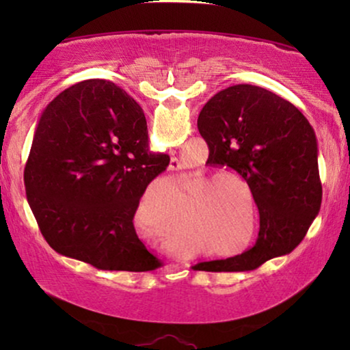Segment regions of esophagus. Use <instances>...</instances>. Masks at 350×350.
<instances>
[{
  "instance_id": "1",
  "label": "esophagus",
  "mask_w": 350,
  "mask_h": 350,
  "mask_svg": "<svg viewBox=\"0 0 350 350\" xmlns=\"http://www.w3.org/2000/svg\"><path fill=\"white\" fill-rule=\"evenodd\" d=\"M181 169V164H180V161L176 159V157H172V161H170V170H180Z\"/></svg>"
}]
</instances>
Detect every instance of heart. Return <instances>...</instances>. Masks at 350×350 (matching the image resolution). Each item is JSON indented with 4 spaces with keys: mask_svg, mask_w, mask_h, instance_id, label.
Wrapping results in <instances>:
<instances>
[{
    "mask_svg": "<svg viewBox=\"0 0 350 350\" xmlns=\"http://www.w3.org/2000/svg\"><path fill=\"white\" fill-rule=\"evenodd\" d=\"M226 180H234L237 181L239 185L242 186H247L245 181H243L241 176L239 175H234V174H226V172H223V174H217V175H212L210 178H205V180H200L198 185L194 186L193 193H191V199L196 198V194L199 193L200 189L205 188V186L212 185V189L205 191V193L200 196V200H202V205L196 210L194 212V217H196V223L199 224L202 229H207L213 234L215 237H228V239H236V236H245V221H232V218H219V210L213 208L217 204V198L218 194H221L223 191L226 193L229 191V188H232V183L231 181H226ZM215 200V202L213 203V200ZM241 232V234H239L238 232Z\"/></svg>",
    "mask_w": 350,
    "mask_h": 350,
    "instance_id": "obj_1",
    "label": "heart"
}]
</instances>
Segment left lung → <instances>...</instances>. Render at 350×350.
Wrapping results in <instances>:
<instances>
[{
  "mask_svg": "<svg viewBox=\"0 0 350 350\" xmlns=\"http://www.w3.org/2000/svg\"><path fill=\"white\" fill-rule=\"evenodd\" d=\"M208 162L236 170L260 212L256 243L242 255L199 262V271H252L295 250L322 204L314 129L295 105L271 90L237 84L219 90L199 114Z\"/></svg>",
  "mask_w": 350,
  "mask_h": 350,
  "instance_id": "1",
  "label": "left lung"
}]
</instances>
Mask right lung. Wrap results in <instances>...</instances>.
<instances>
[{
    "mask_svg": "<svg viewBox=\"0 0 350 350\" xmlns=\"http://www.w3.org/2000/svg\"><path fill=\"white\" fill-rule=\"evenodd\" d=\"M169 162L150 152L140 105L109 81L88 79L42 111L25 165L27 200L60 255L103 271H152L157 260L133 217Z\"/></svg>",
    "mask_w": 350,
    "mask_h": 350,
    "instance_id": "obj_1",
    "label": "right lung"
}]
</instances>
